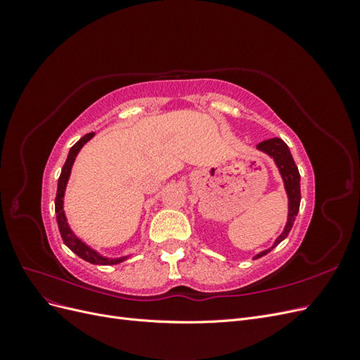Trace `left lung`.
I'll return each mask as SVG.
<instances>
[{
    "mask_svg": "<svg viewBox=\"0 0 360 360\" xmlns=\"http://www.w3.org/2000/svg\"><path fill=\"white\" fill-rule=\"evenodd\" d=\"M257 148L261 150V151H264V153L270 155L271 158L275 159L281 176H282V179H284L285 189H287V193H288V221H287V225H285V230L276 238V242H275L274 246H271L267 250H263V252H259L255 257V258H261V257H264L266 254H269L271 249L276 248L291 231V226H292L294 221H296V216L299 213V207H300V174H299L296 162H294V159L290 153L288 146L281 138L266 139V141H263V143H259L257 146Z\"/></svg>",
    "mask_w": 360,
    "mask_h": 360,
    "instance_id": "8db88e82",
    "label": "left lung"
}]
</instances>
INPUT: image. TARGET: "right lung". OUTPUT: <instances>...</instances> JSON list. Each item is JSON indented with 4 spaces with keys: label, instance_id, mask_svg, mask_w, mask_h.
I'll use <instances>...</instances> for the list:
<instances>
[{
    "label": "right lung",
    "instance_id": "obj_1",
    "mask_svg": "<svg viewBox=\"0 0 360 360\" xmlns=\"http://www.w3.org/2000/svg\"><path fill=\"white\" fill-rule=\"evenodd\" d=\"M94 136V134H86L84 135L78 143H76L70 151H69V156L66 159V163H64V167L61 169L60 174V179H58V188H57V197H56V214H57V224H58V230L61 234L63 242L66 243V246L73 250V252L81 257L82 259L89 261L91 264H101V266H108V264H117V263H122L126 258H118V259H108L101 257L99 254H96L93 249H90L85 243H82L78 237H76L68 225L66 221V216H64V210H63V197H64V191H66V184L70 176V169L72 165L75 162L76 155L79 153V150L82 148V146L86 143V141H90Z\"/></svg>",
    "mask_w": 360,
    "mask_h": 360
}]
</instances>
